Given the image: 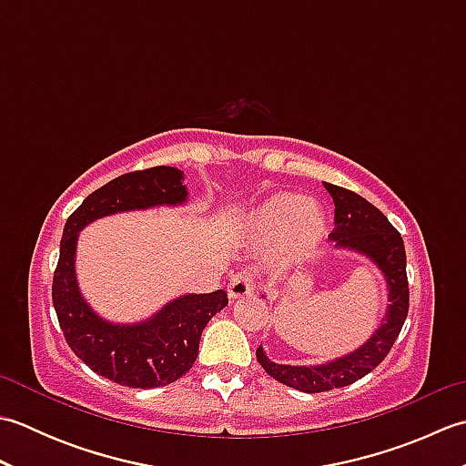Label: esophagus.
<instances>
[{"mask_svg": "<svg viewBox=\"0 0 466 466\" xmlns=\"http://www.w3.org/2000/svg\"><path fill=\"white\" fill-rule=\"evenodd\" d=\"M256 289L254 276L250 270H240L236 272L230 282H228V296L230 299H240V296H250Z\"/></svg>", "mask_w": 466, "mask_h": 466, "instance_id": "esophagus-1", "label": "esophagus"}]
</instances>
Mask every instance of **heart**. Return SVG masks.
I'll return each instance as SVG.
<instances>
[{
    "instance_id": "b5f03b06",
    "label": "heart",
    "mask_w": 466,
    "mask_h": 466,
    "mask_svg": "<svg viewBox=\"0 0 466 466\" xmlns=\"http://www.w3.org/2000/svg\"><path fill=\"white\" fill-rule=\"evenodd\" d=\"M250 232L262 240H279L276 260H300L322 238L324 218L312 202L294 194H279L260 204L248 218Z\"/></svg>"
}]
</instances>
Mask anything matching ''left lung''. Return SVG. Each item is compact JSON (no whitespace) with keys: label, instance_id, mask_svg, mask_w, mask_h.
Wrapping results in <instances>:
<instances>
[{"label":"left lung","instance_id":"obj_1","mask_svg":"<svg viewBox=\"0 0 466 466\" xmlns=\"http://www.w3.org/2000/svg\"><path fill=\"white\" fill-rule=\"evenodd\" d=\"M334 202V230L330 240L336 246L352 248L369 256L382 270L389 284V312L382 319L380 329L376 330L369 342L352 354H346L339 360L320 366H289L268 360L262 346L256 349L262 369L272 379L302 392H326L340 386H349L379 366L384 356L390 352L402 330V324L409 314V279H407V252L400 232L394 228L379 208L372 206L352 190L324 184Z\"/></svg>","mask_w":466,"mask_h":466}]
</instances>
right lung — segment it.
<instances>
[{
	"instance_id": "1",
	"label": "right lung",
	"mask_w": 466,
	"mask_h": 466,
	"mask_svg": "<svg viewBox=\"0 0 466 466\" xmlns=\"http://www.w3.org/2000/svg\"><path fill=\"white\" fill-rule=\"evenodd\" d=\"M182 172L170 166L127 172L97 187L67 218L52 300L64 339L94 372L130 389H156L180 379L198 356L202 330L228 304V294H186L140 324H110L100 319L77 290L74 256L77 232L96 218L160 204H182Z\"/></svg>"
}]
</instances>
